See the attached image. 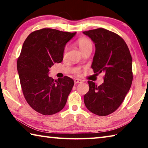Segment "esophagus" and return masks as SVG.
Here are the masks:
<instances>
[{
    "mask_svg": "<svg viewBox=\"0 0 148 148\" xmlns=\"http://www.w3.org/2000/svg\"><path fill=\"white\" fill-rule=\"evenodd\" d=\"M82 83V80H81L79 79H74V83L77 84V83Z\"/></svg>",
    "mask_w": 148,
    "mask_h": 148,
    "instance_id": "1",
    "label": "esophagus"
}]
</instances>
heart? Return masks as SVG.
I'll use <instances>...</instances> for the list:
<instances>
[{"instance_id":"obj_1","label":"heart","mask_w":148,"mask_h":148,"mask_svg":"<svg viewBox=\"0 0 148 148\" xmlns=\"http://www.w3.org/2000/svg\"><path fill=\"white\" fill-rule=\"evenodd\" d=\"M77 44L78 46H79V49H81V51L83 50L84 49H85L86 47H89V46H92V42L88 38H81L79 40H78L77 42ZM66 49H65V53L64 54H66ZM75 73H79L80 72V69H77L76 71H74Z\"/></svg>"}]
</instances>
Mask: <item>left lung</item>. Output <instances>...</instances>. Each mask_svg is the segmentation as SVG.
<instances>
[{
  "label": "left lung",
  "mask_w": 148,
  "mask_h": 148,
  "mask_svg": "<svg viewBox=\"0 0 148 148\" xmlns=\"http://www.w3.org/2000/svg\"><path fill=\"white\" fill-rule=\"evenodd\" d=\"M95 43L92 68L94 73L104 72L99 86L88 81L89 90L84 103L93 114L105 116L120 106L131 87L132 58L128 45L120 36L103 28L83 32Z\"/></svg>",
  "instance_id": "1"
}]
</instances>
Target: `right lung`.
I'll list each match as a JSON object with an SVG mask.
<instances>
[{"label": "right lung", "instance_id": "1", "mask_svg": "<svg viewBox=\"0 0 148 148\" xmlns=\"http://www.w3.org/2000/svg\"><path fill=\"white\" fill-rule=\"evenodd\" d=\"M76 33L44 28L32 32L23 44L17 60L23 94L32 108L44 115L64 108L74 80L65 76L54 80L49 69L63 59L65 47Z\"/></svg>", "mask_w": 148, "mask_h": 148}]
</instances>
